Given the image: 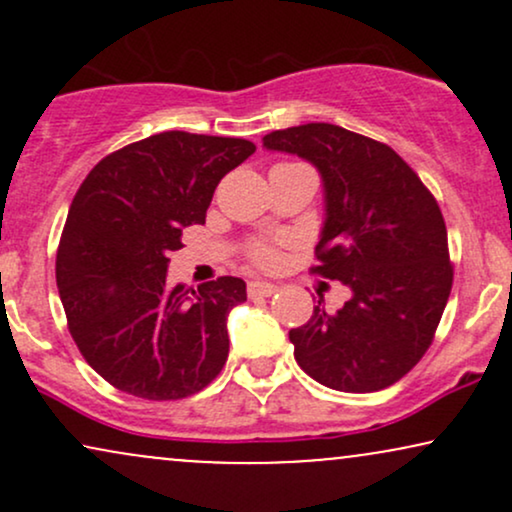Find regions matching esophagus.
<instances>
[{
    "instance_id": "esophagus-1",
    "label": "esophagus",
    "mask_w": 512,
    "mask_h": 512,
    "mask_svg": "<svg viewBox=\"0 0 512 512\" xmlns=\"http://www.w3.org/2000/svg\"><path fill=\"white\" fill-rule=\"evenodd\" d=\"M279 291V286L276 284H269V281H260V279H255V281H250L248 284V296L250 298H264V296H274V293Z\"/></svg>"
}]
</instances>
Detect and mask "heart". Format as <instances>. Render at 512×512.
Wrapping results in <instances>:
<instances>
[{"mask_svg": "<svg viewBox=\"0 0 512 512\" xmlns=\"http://www.w3.org/2000/svg\"><path fill=\"white\" fill-rule=\"evenodd\" d=\"M250 257L262 267H272V264L279 260V250L269 243H255L250 248Z\"/></svg>", "mask_w": 512, "mask_h": 512, "instance_id": "1", "label": "heart"}]
</instances>
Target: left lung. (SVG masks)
<instances>
[{
	"instance_id": "left-lung-1",
	"label": "left lung",
	"mask_w": 512,
	"mask_h": 512,
	"mask_svg": "<svg viewBox=\"0 0 512 512\" xmlns=\"http://www.w3.org/2000/svg\"><path fill=\"white\" fill-rule=\"evenodd\" d=\"M262 142L320 170L325 226L313 272L351 291L337 313L317 301L289 332L298 366L339 392L395 385L431 346L452 289L436 197L390 146L344 127L310 122Z\"/></svg>"
}]
</instances>
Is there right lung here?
Here are the masks:
<instances>
[{
  "label": "right lung",
  "mask_w": 512,
  "mask_h": 512,
  "mask_svg": "<svg viewBox=\"0 0 512 512\" xmlns=\"http://www.w3.org/2000/svg\"><path fill=\"white\" fill-rule=\"evenodd\" d=\"M255 154L236 137L161 132L105 156L69 207L57 289L86 363L127 395L166 402L204 390L228 358L226 317L248 298L219 276L166 281L182 228L204 223L223 175Z\"/></svg>",
  "instance_id": "add662e5"
}]
</instances>
